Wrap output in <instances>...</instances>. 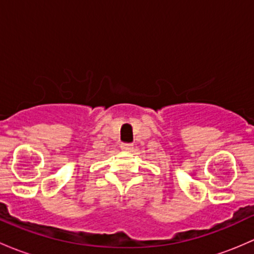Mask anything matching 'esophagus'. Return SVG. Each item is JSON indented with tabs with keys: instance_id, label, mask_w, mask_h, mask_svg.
<instances>
[{
	"instance_id": "obj_1",
	"label": "esophagus",
	"mask_w": 254,
	"mask_h": 254,
	"mask_svg": "<svg viewBox=\"0 0 254 254\" xmlns=\"http://www.w3.org/2000/svg\"><path fill=\"white\" fill-rule=\"evenodd\" d=\"M121 149H122V150H125V151H132L133 144H129V143H122Z\"/></svg>"
}]
</instances>
